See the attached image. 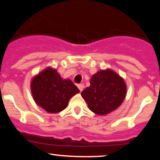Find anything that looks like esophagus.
<instances>
[{
    "instance_id": "34e87169",
    "label": "esophagus",
    "mask_w": 160,
    "mask_h": 160,
    "mask_svg": "<svg viewBox=\"0 0 160 160\" xmlns=\"http://www.w3.org/2000/svg\"><path fill=\"white\" fill-rule=\"evenodd\" d=\"M78 89H80V91L81 92L82 89H83V87H84V86H83V84H78Z\"/></svg>"
}]
</instances>
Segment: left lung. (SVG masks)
<instances>
[{"label":"left lung","instance_id":"left-lung-1","mask_svg":"<svg viewBox=\"0 0 160 160\" xmlns=\"http://www.w3.org/2000/svg\"><path fill=\"white\" fill-rule=\"evenodd\" d=\"M126 95V85L120 75L111 69L101 70L92 77L90 86L81 92L90 111L107 115L121 105Z\"/></svg>","mask_w":160,"mask_h":160}]
</instances>
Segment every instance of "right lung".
Listing matches in <instances>:
<instances>
[{
    "label": "right lung",
    "mask_w": 160,
    "mask_h": 160,
    "mask_svg": "<svg viewBox=\"0 0 160 160\" xmlns=\"http://www.w3.org/2000/svg\"><path fill=\"white\" fill-rule=\"evenodd\" d=\"M31 90L36 104L51 113L65 109L70 98L80 92L71 80H63L52 68H47L33 78Z\"/></svg>",
    "instance_id": "add662e5"
}]
</instances>
